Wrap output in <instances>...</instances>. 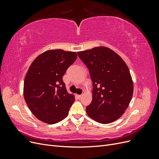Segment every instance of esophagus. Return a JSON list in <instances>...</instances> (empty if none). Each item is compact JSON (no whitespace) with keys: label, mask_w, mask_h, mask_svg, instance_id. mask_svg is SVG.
Returning <instances> with one entry per match:
<instances>
[{"label":"esophagus","mask_w":159,"mask_h":159,"mask_svg":"<svg viewBox=\"0 0 159 159\" xmlns=\"http://www.w3.org/2000/svg\"><path fill=\"white\" fill-rule=\"evenodd\" d=\"M77 96H78V98L79 99H80V98H81V96H82V95H78Z\"/></svg>","instance_id":"esophagus-1"}]
</instances>
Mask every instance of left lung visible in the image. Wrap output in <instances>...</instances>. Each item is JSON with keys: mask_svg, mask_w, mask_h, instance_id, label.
<instances>
[{"mask_svg": "<svg viewBox=\"0 0 159 159\" xmlns=\"http://www.w3.org/2000/svg\"><path fill=\"white\" fill-rule=\"evenodd\" d=\"M78 56L88 68L93 84V99L86 107L87 114L100 123L116 121L128 107L133 93L125 62L107 47L79 52Z\"/></svg>", "mask_w": 159, "mask_h": 159, "instance_id": "8db88e82", "label": "left lung"}]
</instances>
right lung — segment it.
I'll list each match as a JSON object with an SVG mask.
<instances>
[{
	"mask_svg": "<svg viewBox=\"0 0 159 159\" xmlns=\"http://www.w3.org/2000/svg\"><path fill=\"white\" fill-rule=\"evenodd\" d=\"M77 58L75 52L48 50L38 56L28 69L24 82V97L34 116L54 124L64 119L75 100L62 78Z\"/></svg>",
	"mask_w": 159,
	"mask_h": 159,
	"instance_id": "1",
	"label": "right lung"
}]
</instances>
